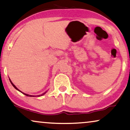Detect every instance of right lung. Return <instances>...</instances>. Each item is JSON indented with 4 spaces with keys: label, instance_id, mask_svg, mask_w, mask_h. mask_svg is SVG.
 Here are the masks:
<instances>
[{
    "label": "right lung",
    "instance_id": "obj_1",
    "mask_svg": "<svg viewBox=\"0 0 130 130\" xmlns=\"http://www.w3.org/2000/svg\"><path fill=\"white\" fill-rule=\"evenodd\" d=\"M10 83H11V84L12 85V86H13L14 87V88H15L16 89H17V90H18V91H19V92H21V91H20V90H19L18 89V88H17V87H16V86H15V85H13V83L12 82H11V80H10ZM21 92V93H22L23 94H24V95H25L27 96H33V97H34V96H34H34H33V95H28V94H26V93H23V92ZM46 92H44V93H42V94H41V95H38V96H42V95H44V94H45V93H46Z\"/></svg>",
    "mask_w": 130,
    "mask_h": 130
}]
</instances>
